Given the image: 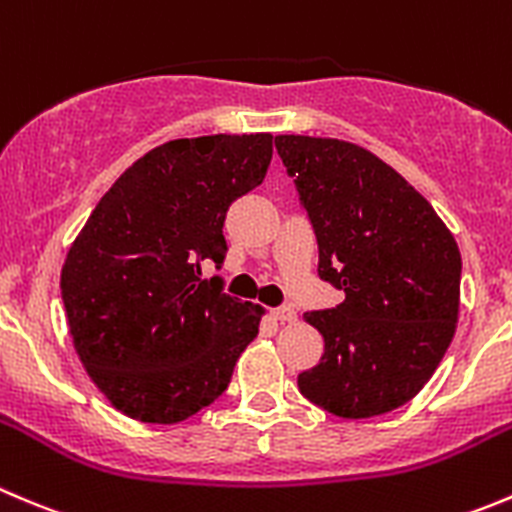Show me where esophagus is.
<instances>
[{
    "label": "esophagus",
    "instance_id": "esophagus-1",
    "mask_svg": "<svg viewBox=\"0 0 512 512\" xmlns=\"http://www.w3.org/2000/svg\"><path fill=\"white\" fill-rule=\"evenodd\" d=\"M272 317H275V320H280V322H295L297 312H295V307H292V305H282V307H277V310H272Z\"/></svg>",
    "mask_w": 512,
    "mask_h": 512
}]
</instances>
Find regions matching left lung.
Here are the masks:
<instances>
[{"instance_id":"8db88e82","label":"left lung","mask_w":512,"mask_h":512,"mask_svg":"<svg viewBox=\"0 0 512 512\" xmlns=\"http://www.w3.org/2000/svg\"><path fill=\"white\" fill-rule=\"evenodd\" d=\"M320 250L322 280L345 292L305 312L325 340L297 375L310 403L360 420L423 390L450 347L460 312V250L428 200L388 162L332 137L277 135Z\"/></svg>"}]
</instances>
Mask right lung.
<instances>
[{"mask_svg": "<svg viewBox=\"0 0 512 512\" xmlns=\"http://www.w3.org/2000/svg\"><path fill=\"white\" fill-rule=\"evenodd\" d=\"M270 160V132L165 142L119 175L69 247L59 287L74 350L127 418H192L257 337L265 310L202 280V265L225 262L227 210Z\"/></svg>", "mask_w": 512, "mask_h": 512, "instance_id": "obj_1", "label": "right lung"}]
</instances>
